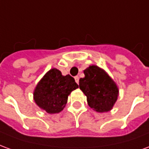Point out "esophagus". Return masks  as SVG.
I'll return each instance as SVG.
<instances>
[{
  "mask_svg": "<svg viewBox=\"0 0 149 149\" xmlns=\"http://www.w3.org/2000/svg\"><path fill=\"white\" fill-rule=\"evenodd\" d=\"M74 79H75V81H76V82H77V83H79V77H77H77H74Z\"/></svg>",
  "mask_w": 149,
  "mask_h": 149,
  "instance_id": "1",
  "label": "esophagus"
}]
</instances>
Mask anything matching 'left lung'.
<instances>
[{
  "instance_id": "left-lung-1",
  "label": "left lung",
  "mask_w": 149,
  "mask_h": 149,
  "mask_svg": "<svg viewBox=\"0 0 149 149\" xmlns=\"http://www.w3.org/2000/svg\"><path fill=\"white\" fill-rule=\"evenodd\" d=\"M79 87L87 97L88 105L98 112L112 109L118 97V88L103 69L92 65L84 71Z\"/></svg>"
}]
</instances>
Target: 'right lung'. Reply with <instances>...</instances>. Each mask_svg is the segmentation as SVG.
Wrapping results in <instances>:
<instances>
[{
    "mask_svg": "<svg viewBox=\"0 0 149 149\" xmlns=\"http://www.w3.org/2000/svg\"><path fill=\"white\" fill-rule=\"evenodd\" d=\"M79 87L70 75L62 76L61 71L52 68L40 81L34 91V100L48 113H58L63 110L68 96Z\"/></svg>",
    "mask_w": 149,
    "mask_h": 149,
    "instance_id": "1",
    "label": "right lung"
}]
</instances>
